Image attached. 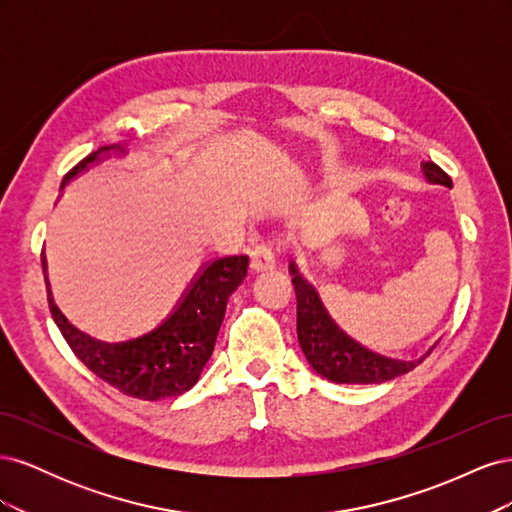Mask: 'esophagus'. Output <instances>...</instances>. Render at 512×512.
Segmentation results:
<instances>
[{
  "label": "esophagus",
  "instance_id": "34e87169",
  "mask_svg": "<svg viewBox=\"0 0 512 512\" xmlns=\"http://www.w3.org/2000/svg\"><path fill=\"white\" fill-rule=\"evenodd\" d=\"M275 267V245L271 241L258 243L252 252V269L256 273L269 271Z\"/></svg>",
  "mask_w": 512,
  "mask_h": 512
}]
</instances>
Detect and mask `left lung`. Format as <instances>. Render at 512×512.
Wrapping results in <instances>:
<instances>
[{
    "instance_id": "left-lung-1",
    "label": "left lung",
    "mask_w": 512,
    "mask_h": 512,
    "mask_svg": "<svg viewBox=\"0 0 512 512\" xmlns=\"http://www.w3.org/2000/svg\"><path fill=\"white\" fill-rule=\"evenodd\" d=\"M423 173L427 181L446 185L453 188V179L448 177L444 170L433 164L425 162ZM290 273L294 292H297V335L299 344L309 361L322 378H327L337 384H380L386 380H393L401 374H408L410 369L416 367L423 359L406 363L386 359L376 352H371L359 346L335 327V322L324 312V307L318 299V292L314 286H309L297 271V265L290 262Z\"/></svg>"
}]
</instances>
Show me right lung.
<instances>
[{
  "mask_svg": "<svg viewBox=\"0 0 512 512\" xmlns=\"http://www.w3.org/2000/svg\"><path fill=\"white\" fill-rule=\"evenodd\" d=\"M111 149L123 153L121 145L89 153L64 177L61 188L87 164L96 162L102 151ZM44 265L42 260V269ZM247 267V256H226L209 262L158 329L128 342L104 344L76 331L49 297L51 316L83 365L119 393L147 401L177 397L198 382L218 339L228 297L245 280Z\"/></svg>",
  "mask_w": 512,
  "mask_h": 512,
  "instance_id": "add662e5",
  "label": "right lung"
}]
</instances>
